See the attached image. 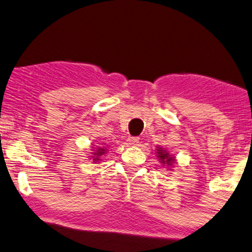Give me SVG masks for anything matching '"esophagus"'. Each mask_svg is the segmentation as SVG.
I'll return each mask as SVG.
<instances>
[{
	"label": "esophagus",
	"mask_w": 252,
	"mask_h": 252,
	"mask_svg": "<svg viewBox=\"0 0 252 252\" xmlns=\"http://www.w3.org/2000/svg\"><path fill=\"white\" fill-rule=\"evenodd\" d=\"M127 141H129L130 145L135 146V145H138V143H139V138L138 137H129V138H127Z\"/></svg>",
	"instance_id": "1"
}]
</instances>
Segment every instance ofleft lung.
<instances>
[{"label": "left lung", "instance_id": "8db88e82", "mask_svg": "<svg viewBox=\"0 0 252 252\" xmlns=\"http://www.w3.org/2000/svg\"><path fill=\"white\" fill-rule=\"evenodd\" d=\"M157 150H158V153H157L158 157H159V159H160L162 163H167V165H171V163H174L175 159L171 157V156L167 153L166 150L161 149V148H158Z\"/></svg>", "mask_w": 252, "mask_h": 252}]
</instances>
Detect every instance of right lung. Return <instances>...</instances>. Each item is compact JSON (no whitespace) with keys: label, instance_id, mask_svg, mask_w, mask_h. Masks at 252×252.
I'll list each match as a JSON object with an SVG mask.
<instances>
[{"label":"right lung","instance_id":"add662e5","mask_svg":"<svg viewBox=\"0 0 252 252\" xmlns=\"http://www.w3.org/2000/svg\"><path fill=\"white\" fill-rule=\"evenodd\" d=\"M103 154H105V149H104V147H98V149L96 150V153H94L93 155V160L94 161H98L99 160V157H101V156L103 155Z\"/></svg>","mask_w":252,"mask_h":252}]
</instances>
